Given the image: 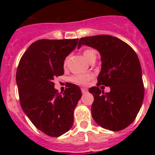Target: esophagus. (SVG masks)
<instances>
[{
  "label": "esophagus",
  "mask_w": 155,
  "mask_h": 155,
  "mask_svg": "<svg viewBox=\"0 0 155 155\" xmlns=\"http://www.w3.org/2000/svg\"><path fill=\"white\" fill-rule=\"evenodd\" d=\"M81 92H82V93H84H84H87V88H85V87H82V88H81Z\"/></svg>",
  "instance_id": "1"
}]
</instances>
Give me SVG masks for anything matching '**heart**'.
<instances>
[{"label":"heart","instance_id":"obj_1","mask_svg":"<svg viewBox=\"0 0 155 155\" xmlns=\"http://www.w3.org/2000/svg\"><path fill=\"white\" fill-rule=\"evenodd\" d=\"M83 56L84 57L85 59L88 63H91L93 60L96 61L97 54L95 50L91 49V48H87V49H85L83 51ZM68 61H69V57H67L64 59V61H63V67L64 68H67V66L68 65ZM91 78H92V75H89V74H81V75H75L74 76H72V77L71 78V80L73 83L77 84L83 85L87 84V82L91 80Z\"/></svg>","mask_w":155,"mask_h":155}]
</instances>
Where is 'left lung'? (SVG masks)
<instances>
[{"label": "left lung", "instance_id": "1", "mask_svg": "<svg viewBox=\"0 0 155 155\" xmlns=\"http://www.w3.org/2000/svg\"><path fill=\"white\" fill-rule=\"evenodd\" d=\"M82 45L97 50L101 57L97 87L89 88L94 97L92 118L106 130H124L134 120L144 98L142 68L137 54L127 43L111 35L81 38L78 48ZM100 85L109 87L110 92L101 90Z\"/></svg>", "mask_w": 155, "mask_h": 155}]
</instances>
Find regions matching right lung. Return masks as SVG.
I'll return each mask as SVG.
<instances>
[{
    "label": "right lung",
    "instance_id": "add662e5",
    "mask_svg": "<svg viewBox=\"0 0 155 155\" xmlns=\"http://www.w3.org/2000/svg\"><path fill=\"white\" fill-rule=\"evenodd\" d=\"M78 41L38 40L18 64L16 81L22 110L35 127L51 137H59L72 127L74 110L82 96L73 84L58 93L53 82L55 76L63 75V61Z\"/></svg>",
    "mask_w": 155,
    "mask_h": 155
}]
</instances>
